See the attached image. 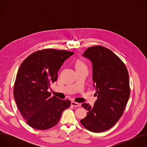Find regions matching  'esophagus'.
<instances>
[{
  "label": "esophagus",
  "mask_w": 147,
  "mask_h": 147,
  "mask_svg": "<svg viewBox=\"0 0 147 147\" xmlns=\"http://www.w3.org/2000/svg\"><path fill=\"white\" fill-rule=\"evenodd\" d=\"M71 105L73 107H80V103H77V102H76L74 101H72L71 103Z\"/></svg>",
  "instance_id": "obj_1"
}]
</instances>
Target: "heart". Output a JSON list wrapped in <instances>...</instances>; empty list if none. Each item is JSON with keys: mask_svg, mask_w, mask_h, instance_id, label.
I'll return each mask as SVG.
<instances>
[{"mask_svg": "<svg viewBox=\"0 0 147 147\" xmlns=\"http://www.w3.org/2000/svg\"><path fill=\"white\" fill-rule=\"evenodd\" d=\"M82 67H86V65L82 60H78L76 63V68H82Z\"/></svg>", "mask_w": 147, "mask_h": 147, "instance_id": "obj_1", "label": "heart"}]
</instances>
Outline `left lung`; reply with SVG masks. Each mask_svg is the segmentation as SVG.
<instances>
[{
  "label": "left lung",
  "mask_w": 147,
  "mask_h": 147,
  "mask_svg": "<svg viewBox=\"0 0 147 147\" xmlns=\"http://www.w3.org/2000/svg\"><path fill=\"white\" fill-rule=\"evenodd\" d=\"M82 56L92 62L98 98L93 107L82 103L88 112L80 123L89 131L103 132L114 126L123 113L130 94L129 73L121 59L103 47H90Z\"/></svg>",
  "instance_id": "obj_1"
}]
</instances>
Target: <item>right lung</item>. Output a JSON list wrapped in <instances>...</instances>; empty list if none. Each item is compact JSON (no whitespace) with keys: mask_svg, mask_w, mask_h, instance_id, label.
Returning a JSON list of instances; mask_svg holds the SVG:
<instances>
[{"mask_svg":"<svg viewBox=\"0 0 147 147\" xmlns=\"http://www.w3.org/2000/svg\"><path fill=\"white\" fill-rule=\"evenodd\" d=\"M74 53L47 49L29 55L21 65L14 87V97L21 114L34 129L44 130L56 125L64 110L70 107L69 99L51 96L48 90L57 79L65 61Z\"/></svg>","mask_w":147,"mask_h":147,"instance_id":"right-lung-1","label":"right lung"}]
</instances>
